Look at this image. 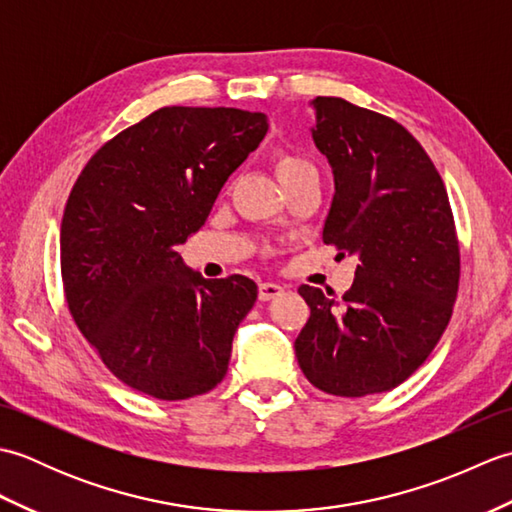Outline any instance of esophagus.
<instances>
[{"mask_svg":"<svg viewBox=\"0 0 512 512\" xmlns=\"http://www.w3.org/2000/svg\"><path fill=\"white\" fill-rule=\"evenodd\" d=\"M279 295H284V286L273 284V281H264V284H259V299L262 301H270Z\"/></svg>","mask_w":512,"mask_h":512,"instance_id":"34e87169","label":"esophagus"}]
</instances>
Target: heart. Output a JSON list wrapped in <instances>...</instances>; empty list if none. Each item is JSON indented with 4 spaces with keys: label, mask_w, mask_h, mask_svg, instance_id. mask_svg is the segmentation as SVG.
Here are the masks:
<instances>
[{
    "label": "heart",
    "mask_w": 512,
    "mask_h": 512,
    "mask_svg": "<svg viewBox=\"0 0 512 512\" xmlns=\"http://www.w3.org/2000/svg\"><path fill=\"white\" fill-rule=\"evenodd\" d=\"M303 169H312V165L308 160H303L299 156L284 154V156L277 158V176H279V180H284L288 176H295V173H299Z\"/></svg>",
    "instance_id": "b5f03b06"
}]
</instances>
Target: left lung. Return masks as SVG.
<instances>
[{
  "label": "left lung",
  "mask_w": 512,
  "mask_h": 512,
  "mask_svg": "<svg viewBox=\"0 0 512 512\" xmlns=\"http://www.w3.org/2000/svg\"><path fill=\"white\" fill-rule=\"evenodd\" d=\"M310 107L334 176L323 242L358 266L343 299L299 288L310 319L295 354L314 387L361 398L398 387L440 341L458 295V237L440 173L405 127L336 96Z\"/></svg>",
  "instance_id": "1"
}]
</instances>
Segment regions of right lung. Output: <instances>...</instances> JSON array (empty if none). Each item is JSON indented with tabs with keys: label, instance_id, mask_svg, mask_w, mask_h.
I'll return each mask as SVG.
<instances>
[{
	"label": "right lung",
	"instance_id": "obj_1",
	"mask_svg": "<svg viewBox=\"0 0 512 512\" xmlns=\"http://www.w3.org/2000/svg\"><path fill=\"white\" fill-rule=\"evenodd\" d=\"M268 132L262 112L162 107L90 158L65 204L61 275L85 339L158 400L211 391L257 301L248 277L204 279L178 246Z\"/></svg>",
	"mask_w": 512,
	"mask_h": 512
}]
</instances>
